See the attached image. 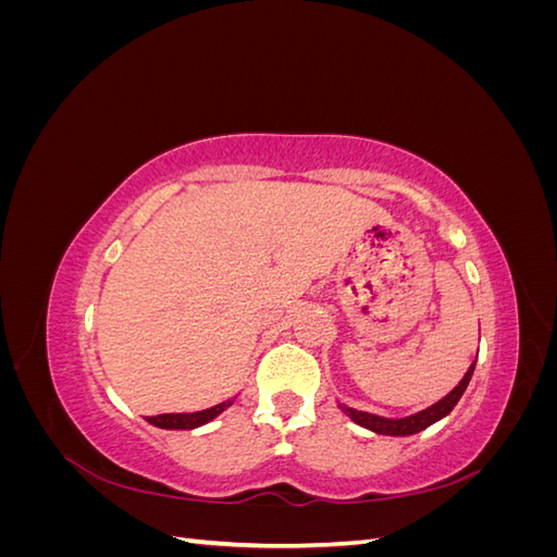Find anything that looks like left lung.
Here are the masks:
<instances>
[{"mask_svg": "<svg viewBox=\"0 0 557 557\" xmlns=\"http://www.w3.org/2000/svg\"><path fill=\"white\" fill-rule=\"evenodd\" d=\"M474 367H476V362H471V367L467 369V374L462 376V381L455 385L444 399H440L436 404H432V407L418 411L413 416H407V418H383V416H376V413L350 409V407H346V404H339V407L352 420V423H358L360 428H367V430H372L376 434H387V436L418 434V432H423L425 428L434 425L436 420L446 418L455 409V404L460 401V397L467 391V385L471 381V374H474Z\"/></svg>", "mask_w": 557, "mask_h": 557, "instance_id": "left-lung-1", "label": "left lung"}]
</instances>
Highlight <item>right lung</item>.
<instances>
[{
  "label": "right lung",
  "instance_id": "add662e5",
  "mask_svg": "<svg viewBox=\"0 0 557 557\" xmlns=\"http://www.w3.org/2000/svg\"><path fill=\"white\" fill-rule=\"evenodd\" d=\"M234 399L215 404L211 409L205 411H195V413H162V416H148L146 420L150 425L162 428V430H195L211 423L215 416H221L227 407H232Z\"/></svg>",
  "mask_w": 557,
  "mask_h": 557
}]
</instances>
